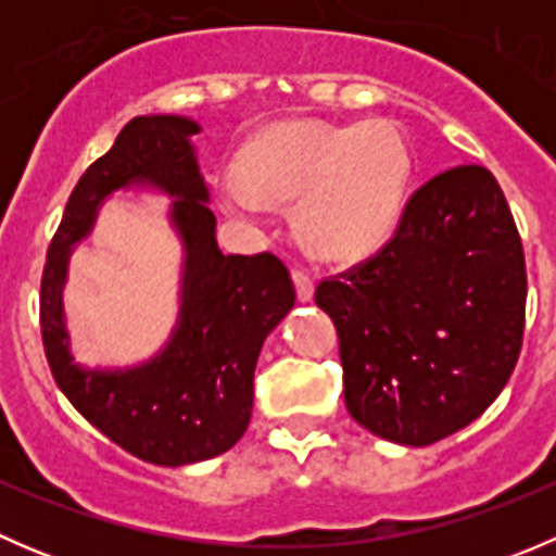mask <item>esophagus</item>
Listing matches in <instances>:
<instances>
[{"label": "esophagus", "instance_id": "34e87169", "mask_svg": "<svg viewBox=\"0 0 556 556\" xmlns=\"http://www.w3.org/2000/svg\"><path fill=\"white\" fill-rule=\"evenodd\" d=\"M293 285H295V295H299V301H304V304L306 301H312L314 279L306 268H293Z\"/></svg>", "mask_w": 556, "mask_h": 556}]
</instances>
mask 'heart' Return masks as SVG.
<instances>
[{
  "label": "heart",
  "mask_w": 556,
  "mask_h": 556,
  "mask_svg": "<svg viewBox=\"0 0 556 556\" xmlns=\"http://www.w3.org/2000/svg\"><path fill=\"white\" fill-rule=\"evenodd\" d=\"M408 179L412 148L392 123L288 121L252 139L220 199L242 217L263 204H299L295 228L312 255L357 261L395 231Z\"/></svg>",
  "instance_id": "1"
}]
</instances>
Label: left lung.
<instances>
[{
    "mask_svg": "<svg viewBox=\"0 0 556 556\" xmlns=\"http://www.w3.org/2000/svg\"><path fill=\"white\" fill-rule=\"evenodd\" d=\"M344 401L374 435L428 446L501 395L525 333V250L490 169L454 166L414 190L377 255L325 277Z\"/></svg>",
    "mask_w": 556,
    "mask_h": 556,
    "instance_id": "8db88e82",
    "label": "left lung"
}]
</instances>
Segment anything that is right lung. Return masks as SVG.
I'll list each match as a JSON object with an SVG mask.
<instances>
[{"label":"right lung","instance_id":"obj_1","mask_svg":"<svg viewBox=\"0 0 556 556\" xmlns=\"http://www.w3.org/2000/svg\"><path fill=\"white\" fill-rule=\"evenodd\" d=\"M193 134L199 123L179 115L128 121L72 190L39 285V325L55 384L121 450L169 468L217 457L242 439L261 346L295 304L293 279L277 255H223L217 247ZM128 184H153L178 199L173 222L186 244L180 323L153 362L128 372H86L65 346V263L101 201Z\"/></svg>","mask_w":556,"mask_h":556}]
</instances>
